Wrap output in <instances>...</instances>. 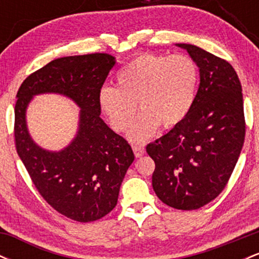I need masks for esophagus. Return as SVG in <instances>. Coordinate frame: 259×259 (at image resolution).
<instances>
[{
  "instance_id": "34e87169",
  "label": "esophagus",
  "mask_w": 259,
  "mask_h": 259,
  "mask_svg": "<svg viewBox=\"0 0 259 259\" xmlns=\"http://www.w3.org/2000/svg\"><path fill=\"white\" fill-rule=\"evenodd\" d=\"M133 151L135 153V157H142L145 154V147L144 146H133Z\"/></svg>"
}]
</instances>
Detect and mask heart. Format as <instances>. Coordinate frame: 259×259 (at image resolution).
Masks as SVG:
<instances>
[{
  "label": "heart",
  "instance_id": "1",
  "mask_svg": "<svg viewBox=\"0 0 259 259\" xmlns=\"http://www.w3.org/2000/svg\"><path fill=\"white\" fill-rule=\"evenodd\" d=\"M197 64L186 55L142 53L117 73V88L103 86L99 106L113 129L129 130L135 120L136 106L141 111L129 139H151L159 125L169 129L180 124L194 106L197 90Z\"/></svg>",
  "mask_w": 259,
  "mask_h": 259
}]
</instances>
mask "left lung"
Here are the masks:
<instances>
[{"instance_id": "obj_1", "label": "left lung", "mask_w": 259, "mask_h": 259, "mask_svg": "<svg viewBox=\"0 0 259 259\" xmlns=\"http://www.w3.org/2000/svg\"><path fill=\"white\" fill-rule=\"evenodd\" d=\"M200 69V86L189 115L164 136L147 145L154 160L152 186L163 203L175 209H198L227 185L243 141L242 89L230 63L189 44Z\"/></svg>"}]
</instances>
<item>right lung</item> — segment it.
I'll list each match as a JSON object with an SVG mask.
<instances>
[{
  "mask_svg": "<svg viewBox=\"0 0 259 259\" xmlns=\"http://www.w3.org/2000/svg\"><path fill=\"white\" fill-rule=\"evenodd\" d=\"M114 64L107 53L57 58L30 74L17 94V152L47 203L76 222H94L111 212L135 158L126 140L100 117L99 92ZM44 93L62 94L80 108L76 136L59 151L38 147L26 124L28 103Z\"/></svg>",
  "mask_w": 259,
  "mask_h": 259,
  "instance_id": "right-lung-1",
  "label": "right lung"
}]
</instances>
